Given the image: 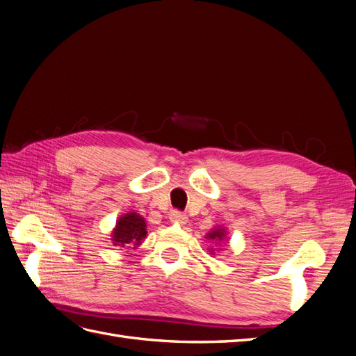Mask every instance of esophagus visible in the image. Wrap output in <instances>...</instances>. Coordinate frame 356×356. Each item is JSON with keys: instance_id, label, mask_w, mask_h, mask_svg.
<instances>
[{"instance_id": "obj_1", "label": "esophagus", "mask_w": 356, "mask_h": 356, "mask_svg": "<svg viewBox=\"0 0 356 356\" xmlns=\"http://www.w3.org/2000/svg\"><path fill=\"white\" fill-rule=\"evenodd\" d=\"M169 220H170V222L182 225V224L187 222V215L179 212V211H172L170 215H169Z\"/></svg>"}]
</instances>
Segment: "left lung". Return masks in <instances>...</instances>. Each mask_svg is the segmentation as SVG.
I'll list each match as a JSON object with an SVG mask.
<instances>
[{"mask_svg":"<svg viewBox=\"0 0 356 356\" xmlns=\"http://www.w3.org/2000/svg\"><path fill=\"white\" fill-rule=\"evenodd\" d=\"M207 239H211L215 243H220V242H225L227 241V232H225L224 227H221V225H218V227H213L208 234H207ZM209 252L213 255L215 254V250L213 248H211Z\"/></svg>","mask_w":356,"mask_h":356,"instance_id":"left-lung-1","label":"left lung"}]
</instances>
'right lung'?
Masks as SVG:
<instances>
[{
	"mask_svg": "<svg viewBox=\"0 0 356 356\" xmlns=\"http://www.w3.org/2000/svg\"><path fill=\"white\" fill-rule=\"evenodd\" d=\"M147 238V222L143 215L138 212L123 213L117 220L115 227L111 232V241L114 246L120 248H136Z\"/></svg>",
	"mask_w": 356,
	"mask_h": 356,
	"instance_id": "add662e5",
	"label": "right lung"
}]
</instances>
